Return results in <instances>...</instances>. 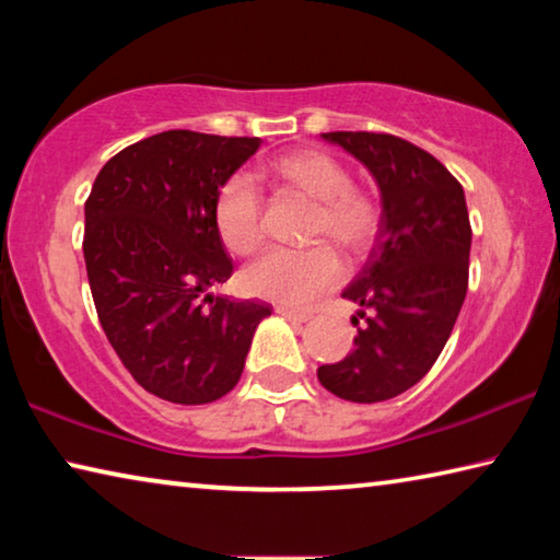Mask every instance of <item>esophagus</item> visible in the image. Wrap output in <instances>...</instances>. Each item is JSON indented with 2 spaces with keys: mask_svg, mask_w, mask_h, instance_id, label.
I'll use <instances>...</instances> for the list:
<instances>
[{
  "mask_svg": "<svg viewBox=\"0 0 560 560\" xmlns=\"http://www.w3.org/2000/svg\"><path fill=\"white\" fill-rule=\"evenodd\" d=\"M277 314L293 320V324H306V320L311 318V314H303V311H293V308H287V306H277Z\"/></svg>",
  "mask_w": 560,
  "mask_h": 560,
  "instance_id": "1",
  "label": "esophagus"
}]
</instances>
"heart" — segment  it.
<instances>
[{
  "label": "heart",
  "instance_id": "1",
  "mask_svg": "<svg viewBox=\"0 0 560 560\" xmlns=\"http://www.w3.org/2000/svg\"><path fill=\"white\" fill-rule=\"evenodd\" d=\"M269 173L283 185L299 189L316 210L311 214V240H330L340 252L358 257L375 244L383 230V205L373 192L353 185L350 170L324 150H293L271 160ZM214 224L226 249L254 254L261 246V192L249 175H232L214 202ZM340 259L334 246L316 242L306 249H271L244 271L254 296L281 306H308L318 293L340 279Z\"/></svg>",
  "mask_w": 560,
  "mask_h": 560
}]
</instances>
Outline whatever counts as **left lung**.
<instances>
[{"mask_svg": "<svg viewBox=\"0 0 560 560\" xmlns=\"http://www.w3.org/2000/svg\"><path fill=\"white\" fill-rule=\"evenodd\" d=\"M371 170L383 230L343 299L360 303L353 350L318 381L350 402H383L428 375L469 283L471 224L459 179L428 150L390 132H324ZM358 324V318L353 320Z\"/></svg>", "mask_w": 560, "mask_h": 560, "instance_id": "obj_1", "label": "left lung"}]
</instances>
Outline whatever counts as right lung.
Listing matches in <instances>:
<instances>
[{"instance_id":"add662e5","label":"right lung","mask_w":560,"mask_h":560,"mask_svg":"<svg viewBox=\"0 0 560 560\" xmlns=\"http://www.w3.org/2000/svg\"><path fill=\"white\" fill-rule=\"evenodd\" d=\"M259 143L165 130L122 148L91 187L83 259L101 328L136 383L167 402L230 393L271 316L269 303L210 293L234 271L217 195Z\"/></svg>"}]
</instances>
